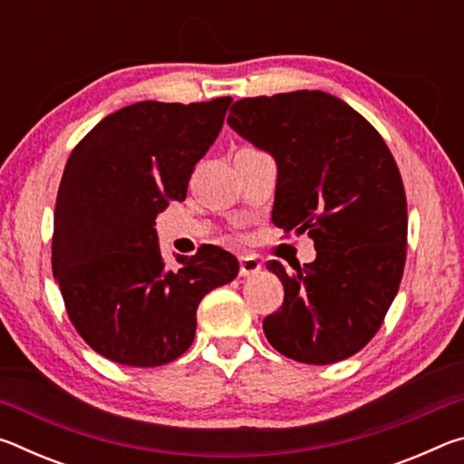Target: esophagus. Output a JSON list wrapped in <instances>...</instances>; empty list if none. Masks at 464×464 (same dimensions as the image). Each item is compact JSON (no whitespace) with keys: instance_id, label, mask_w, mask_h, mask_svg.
I'll return each mask as SVG.
<instances>
[{"instance_id":"esophagus-1","label":"esophagus","mask_w":464,"mask_h":464,"mask_svg":"<svg viewBox=\"0 0 464 464\" xmlns=\"http://www.w3.org/2000/svg\"><path fill=\"white\" fill-rule=\"evenodd\" d=\"M262 270V264L254 256H241L239 257V274L241 276H254Z\"/></svg>"}]
</instances>
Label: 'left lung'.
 <instances>
[{
	"label": "left lung",
	"mask_w": 464,
	"mask_h": 464,
	"mask_svg": "<svg viewBox=\"0 0 464 464\" xmlns=\"http://www.w3.org/2000/svg\"><path fill=\"white\" fill-rule=\"evenodd\" d=\"M229 127L278 163L272 221L309 233L315 262L286 272L264 334L280 354L304 364L354 356L379 332L403 278L407 198L387 143L332 93L301 90L241 98Z\"/></svg>",
	"instance_id": "1"
}]
</instances>
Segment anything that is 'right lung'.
Here are the masks:
<instances>
[{
  "label": "right lung",
  "instance_id": "obj_1",
  "mask_svg": "<svg viewBox=\"0 0 464 464\" xmlns=\"http://www.w3.org/2000/svg\"><path fill=\"white\" fill-rule=\"evenodd\" d=\"M229 104V96L188 106L137 102L108 114L69 155L53 274L77 334L116 364L151 368L182 356L204 295L237 276V260L217 246L166 268L155 233V217L186 200Z\"/></svg>",
  "mask_w": 464,
  "mask_h": 464
}]
</instances>
